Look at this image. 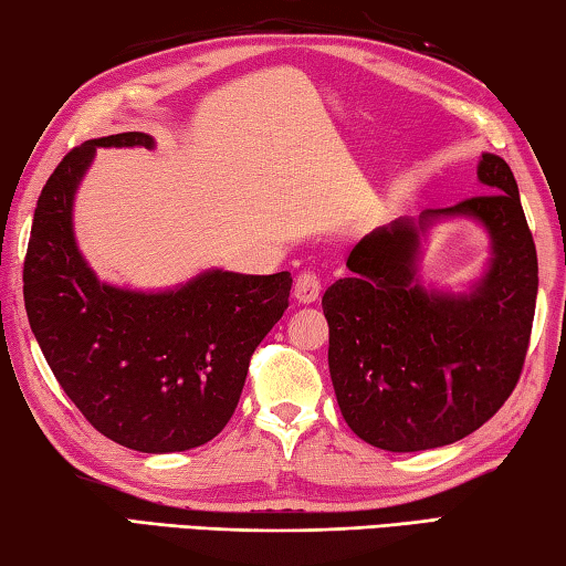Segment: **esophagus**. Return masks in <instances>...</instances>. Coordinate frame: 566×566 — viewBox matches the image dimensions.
I'll return each instance as SVG.
<instances>
[{
  "label": "esophagus",
  "instance_id": "1",
  "mask_svg": "<svg viewBox=\"0 0 566 566\" xmlns=\"http://www.w3.org/2000/svg\"><path fill=\"white\" fill-rule=\"evenodd\" d=\"M319 292H322V280L317 272H302L294 280V300L300 304L317 302Z\"/></svg>",
  "mask_w": 566,
  "mask_h": 566
}]
</instances>
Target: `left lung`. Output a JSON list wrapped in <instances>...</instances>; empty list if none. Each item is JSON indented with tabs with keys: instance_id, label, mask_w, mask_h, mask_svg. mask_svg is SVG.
Masks as SVG:
<instances>
[{
	"instance_id": "left-lung-1",
	"label": "left lung",
	"mask_w": 566,
	"mask_h": 566,
	"mask_svg": "<svg viewBox=\"0 0 566 566\" xmlns=\"http://www.w3.org/2000/svg\"><path fill=\"white\" fill-rule=\"evenodd\" d=\"M476 177L486 195L399 217L359 239L347 256L352 276L322 296L342 417L387 452L459 442L520 381L539 286L536 249L510 165L484 151ZM457 216L483 224L491 262L464 293L424 287L420 242Z\"/></svg>"
}]
</instances>
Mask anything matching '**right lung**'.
<instances>
[{
  "label": "right lung",
  "mask_w": 566,
  "mask_h": 566,
  "mask_svg": "<svg viewBox=\"0 0 566 566\" xmlns=\"http://www.w3.org/2000/svg\"><path fill=\"white\" fill-rule=\"evenodd\" d=\"M99 147L151 149L155 139H90L52 171L27 247V317L56 381L97 432L137 452H185L232 419L249 357L290 306L292 276L207 270L159 292L99 282L72 219Z\"/></svg>",
  "instance_id": "right-lung-1"
}]
</instances>
